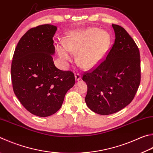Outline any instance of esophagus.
<instances>
[{"instance_id": "1", "label": "esophagus", "mask_w": 153, "mask_h": 153, "mask_svg": "<svg viewBox=\"0 0 153 153\" xmlns=\"http://www.w3.org/2000/svg\"><path fill=\"white\" fill-rule=\"evenodd\" d=\"M75 78H76L77 81H79V80L81 79V75H80L79 73L75 74Z\"/></svg>"}]
</instances>
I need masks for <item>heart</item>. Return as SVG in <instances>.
I'll use <instances>...</instances> for the list:
<instances>
[{
    "label": "heart",
    "instance_id": "obj_1",
    "mask_svg": "<svg viewBox=\"0 0 153 153\" xmlns=\"http://www.w3.org/2000/svg\"><path fill=\"white\" fill-rule=\"evenodd\" d=\"M63 44L65 48L63 45L57 46V53L62 59L71 60L68 51L71 53L78 51V64L84 69H90L104 56L110 45V36L104 30L94 27L76 30L69 33Z\"/></svg>",
    "mask_w": 153,
    "mask_h": 153
}]
</instances>
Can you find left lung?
I'll return each instance as SVG.
<instances>
[{
	"label": "left lung",
	"instance_id": "8db88e82",
	"mask_svg": "<svg viewBox=\"0 0 153 153\" xmlns=\"http://www.w3.org/2000/svg\"><path fill=\"white\" fill-rule=\"evenodd\" d=\"M115 40L98 64L85 71L86 104L93 112L109 115L121 110L134 99L140 83L138 46L123 27L112 24Z\"/></svg>",
	"mask_w": 153,
	"mask_h": 153
}]
</instances>
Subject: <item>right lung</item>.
I'll return each mask as SVG.
<instances>
[{
  "instance_id": "add662e5",
  "label": "right lung",
  "mask_w": 153,
  "mask_h": 153,
  "mask_svg": "<svg viewBox=\"0 0 153 153\" xmlns=\"http://www.w3.org/2000/svg\"><path fill=\"white\" fill-rule=\"evenodd\" d=\"M56 30V26L49 24L27 30L16 47L11 64L15 94L26 110L40 117L57 112L75 84L73 72L60 70L53 61Z\"/></svg>"
}]
</instances>
